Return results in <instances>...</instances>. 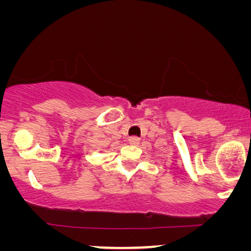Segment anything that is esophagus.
<instances>
[{
  "label": "esophagus",
  "instance_id": "34e87169",
  "mask_svg": "<svg viewBox=\"0 0 251 251\" xmlns=\"http://www.w3.org/2000/svg\"><path fill=\"white\" fill-rule=\"evenodd\" d=\"M129 143H130L131 145H137L138 143H140V138L136 137V136H132V137L129 138Z\"/></svg>",
  "mask_w": 251,
  "mask_h": 251
}]
</instances>
